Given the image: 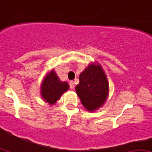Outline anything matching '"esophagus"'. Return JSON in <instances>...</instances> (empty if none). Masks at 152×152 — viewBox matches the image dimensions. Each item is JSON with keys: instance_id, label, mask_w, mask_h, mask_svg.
Returning a JSON list of instances; mask_svg holds the SVG:
<instances>
[{"instance_id": "1", "label": "esophagus", "mask_w": 152, "mask_h": 152, "mask_svg": "<svg viewBox=\"0 0 152 152\" xmlns=\"http://www.w3.org/2000/svg\"><path fill=\"white\" fill-rule=\"evenodd\" d=\"M69 86H70V88L71 89H74L75 88V83L74 81H70L69 82Z\"/></svg>"}]
</instances>
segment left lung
Wrapping results in <instances>:
<instances>
[{
    "label": "left lung",
    "instance_id": "left-lung-1",
    "mask_svg": "<svg viewBox=\"0 0 152 152\" xmlns=\"http://www.w3.org/2000/svg\"><path fill=\"white\" fill-rule=\"evenodd\" d=\"M79 80L75 91L83 107L89 112L102 107L108 97L109 83L102 66L97 62L89 64Z\"/></svg>",
    "mask_w": 152,
    "mask_h": 152
}]
</instances>
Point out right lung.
Masks as SVG:
<instances>
[{
	"mask_svg": "<svg viewBox=\"0 0 152 152\" xmlns=\"http://www.w3.org/2000/svg\"><path fill=\"white\" fill-rule=\"evenodd\" d=\"M69 86L66 82H63L59 79L54 69L51 70L46 75L42 80L40 94L44 102L49 105H53L60 99L64 92L68 91Z\"/></svg>",
	"mask_w": 152,
	"mask_h": 152,
	"instance_id": "1",
	"label": "right lung"
}]
</instances>
